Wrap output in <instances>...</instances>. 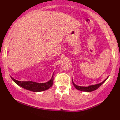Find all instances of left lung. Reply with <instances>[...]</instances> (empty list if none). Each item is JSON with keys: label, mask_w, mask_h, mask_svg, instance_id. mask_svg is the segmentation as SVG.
<instances>
[{"label": "left lung", "mask_w": 120, "mask_h": 120, "mask_svg": "<svg viewBox=\"0 0 120 120\" xmlns=\"http://www.w3.org/2000/svg\"><path fill=\"white\" fill-rule=\"evenodd\" d=\"M108 77L106 78L105 80L103 81L102 82H101V83L96 84V85H90V86H78V85H75V84L74 83L73 81H72V82H73V84L74 86L76 88V89H77V90L82 91H85V92H91V91H93L96 90L97 89H98V88L99 87L101 86V85H102L103 83H104V82H105V81L107 80V79H108Z\"/></svg>", "instance_id": "left-lung-1"}]
</instances>
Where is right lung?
I'll use <instances>...</instances> for the list:
<instances>
[{
  "label": "right lung",
  "mask_w": 120,
  "mask_h": 120,
  "mask_svg": "<svg viewBox=\"0 0 120 120\" xmlns=\"http://www.w3.org/2000/svg\"><path fill=\"white\" fill-rule=\"evenodd\" d=\"M53 74H52V77L50 80L45 83H38L33 81H20L14 79L12 77H11V78L17 85L26 90L33 92H41L47 90L52 87L53 82Z\"/></svg>",
  "instance_id": "add662e5"
}]
</instances>
